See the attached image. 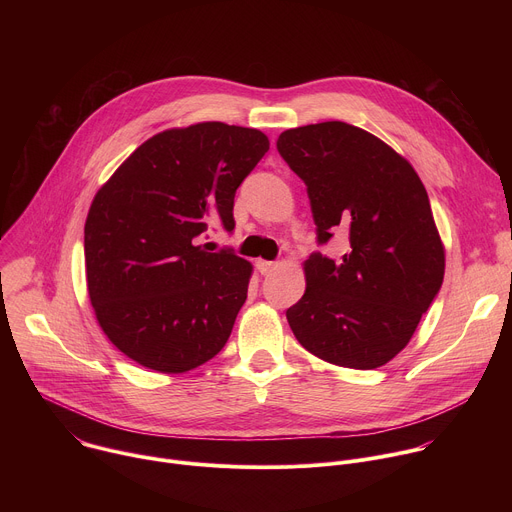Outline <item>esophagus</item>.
Segmentation results:
<instances>
[{
    "label": "esophagus",
    "mask_w": 512,
    "mask_h": 512,
    "mask_svg": "<svg viewBox=\"0 0 512 512\" xmlns=\"http://www.w3.org/2000/svg\"><path fill=\"white\" fill-rule=\"evenodd\" d=\"M255 265H257L261 275H267V273H271L275 269V263L273 261H265V259H259Z\"/></svg>",
    "instance_id": "1"
}]
</instances>
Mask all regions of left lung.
<instances>
[{
	"mask_svg": "<svg viewBox=\"0 0 512 512\" xmlns=\"http://www.w3.org/2000/svg\"><path fill=\"white\" fill-rule=\"evenodd\" d=\"M277 152L306 184L318 245L348 235L342 257L316 251L304 263L306 294L287 322L318 358L377 369L407 346L444 281L425 186L385 141L342 121L287 129Z\"/></svg>",
	"mask_w": 512,
	"mask_h": 512,
	"instance_id": "8db88e82",
	"label": "left lung"
}]
</instances>
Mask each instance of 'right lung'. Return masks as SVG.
I'll use <instances>...</instances> for the list:
<instances>
[{"instance_id": "obj_1", "label": "right lung", "mask_w": 512, "mask_h": 512, "mask_svg": "<svg viewBox=\"0 0 512 512\" xmlns=\"http://www.w3.org/2000/svg\"><path fill=\"white\" fill-rule=\"evenodd\" d=\"M267 150L251 127L168 129L97 192L85 223L89 298L107 338L141 367L186 373L227 344L251 263L198 243L212 223L233 233L235 192Z\"/></svg>"}]
</instances>
